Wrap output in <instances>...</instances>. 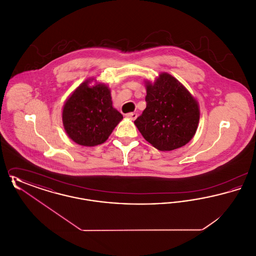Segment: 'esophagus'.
Returning a JSON list of instances; mask_svg holds the SVG:
<instances>
[{
	"label": "esophagus",
	"mask_w": 256,
	"mask_h": 256,
	"mask_svg": "<svg viewBox=\"0 0 256 256\" xmlns=\"http://www.w3.org/2000/svg\"><path fill=\"white\" fill-rule=\"evenodd\" d=\"M126 116L128 118L132 119V120H135V119L137 118V113H135V112H130V113H128Z\"/></svg>",
	"instance_id": "esophagus-1"
}]
</instances>
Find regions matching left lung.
I'll return each instance as SVG.
<instances>
[{
  "label": "left lung",
  "instance_id": "8db88e82",
  "mask_svg": "<svg viewBox=\"0 0 256 256\" xmlns=\"http://www.w3.org/2000/svg\"><path fill=\"white\" fill-rule=\"evenodd\" d=\"M146 106L134 121L148 143L159 150H172L186 145L195 135L200 120L198 102L174 76L159 74L146 84Z\"/></svg>",
  "mask_w": 256,
  "mask_h": 256
}]
</instances>
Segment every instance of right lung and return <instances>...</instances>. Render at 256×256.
Returning a JSON list of instances; mask_svg holds the SVG:
<instances>
[{"label": "right lung", "mask_w": 256, "mask_h": 256, "mask_svg": "<svg viewBox=\"0 0 256 256\" xmlns=\"http://www.w3.org/2000/svg\"><path fill=\"white\" fill-rule=\"evenodd\" d=\"M86 80L69 98L62 112L68 136L78 145L97 146L108 140L122 115L112 106L108 87Z\"/></svg>", "instance_id": "1"}]
</instances>
